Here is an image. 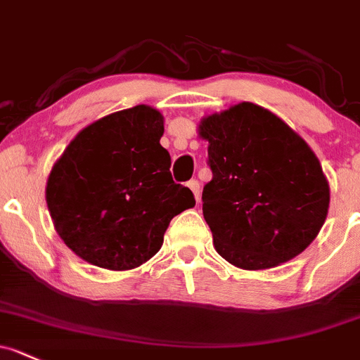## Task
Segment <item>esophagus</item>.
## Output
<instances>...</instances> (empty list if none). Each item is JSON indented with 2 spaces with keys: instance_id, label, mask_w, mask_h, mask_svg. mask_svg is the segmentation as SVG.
<instances>
[{
  "instance_id": "34e87169",
  "label": "esophagus",
  "mask_w": 360,
  "mask_h": 360,
  "mask_svg": "<svg viewBox=\"0 0 360 360\" xmlns=\"http://www.w3.org/2000/svg\"><path fill=\"white\" fill-rule=\"evenodd\" d=\"M188 188L193 191V195H195V200L196 202H200V183L196 179H191L190 183H188Z\"/></svg>"
}]
</instances>
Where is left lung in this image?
I'll list each match as a JSON object with an SVG mask.
<instances>
[{"label": "left lung", "instance_id": "left-lung-1", "mask_svg": "<svg viewBox=\"0 0 360 360\" xmlns=\"http://www.w3.org/2000/svg\"><path fill=\"white\" fill-rule=\"evenodd\" d=\"M212 181L203 217L222 259L271 269L304 252L328 215L330 186L307 143L274 113L238 103L200 122Z\"/></svg>", "mask_w": 360, "mask_h": 360}]
</instances>
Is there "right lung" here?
Wrapping results in <instances>:
<instances>
[{
    "label": "right lung",
    "instance_id": "right-lung-1",
    "mask_svg": "<svg viewBox=\"0 0 360 360\" xmlns=\"http://www.w3.org/2000/svg\"><path fill=\"white\" fill-rule=\"evenodd\" d=\"M164 117L146 105L84 127L53 165L46 203L56 233L93 266L127 271L158 252L174 215L195 207L172 181Z\"/></svg>",
    "mask_w": 360,
    "mask_h": 360
}]
</instances>
